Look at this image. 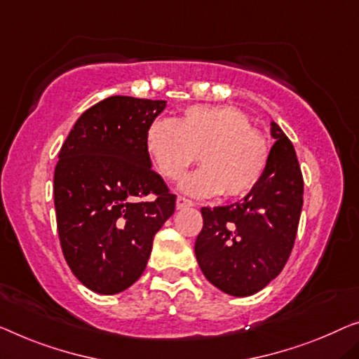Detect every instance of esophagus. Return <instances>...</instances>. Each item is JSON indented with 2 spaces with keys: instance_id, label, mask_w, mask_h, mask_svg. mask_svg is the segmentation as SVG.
<instances>
[{
  "instance_id": "obj_1",
  "label": "esophagus",
  "mask_w": 359,
  "mask_h": 359,
  "mask_svg": "<svg viewBox=\"0 0 359 359\" xmlns=\"http://www.w3.org/2000/svg\"><path fill=\"white\" fill-rule=\"evenodd\" d=\"M175 206H177V210H184V208L194 206V203H191V201L189 200V198L177 196V201H175Z\"/></svg>"
}]
</instances>
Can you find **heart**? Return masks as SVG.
I'll list each match as a JSON object with an SVG mask.
<instances>
[{
    "label": "heart",
    "instance_id": "obj_1",
    "mask_svg": "<svg viewBox=\"0 0 359 359\" xmlns=\"http://www.w3.org/2000/svg\"><path fill=\"white\" fill-rule=\"evenodd\" d=\"M147 151L154 169L169 180H179L198 154L203 168L180 185L195 196L248 194L269 161L263 133L233 106L196 104L172 121H154L147 132Z\"/></svg>",
    "mask_w": 359,
    "mask_h": 359
}]
</instances>
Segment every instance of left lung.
Segmentation results:
<instances>
[{
  "instance_id": "obj_1",
  "label": "left lung",
  "mask_w": 359,
  "mask_h": 359,
  "mask_svg": "<svg viewBox=\"0 0 359 359\" xmlns=\"http://www.w3.org/2000/svg\"><path fill=\"white\" fill-rule=\"evenodd\" d=\"M276 143L264 174L233 205L201 208L195 256L208 280L232 297H250L280 274L295 243L303 175L295 148L271 122Z\"/></svg>"
}]
</instances>
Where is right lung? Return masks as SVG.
<instances>
[{
  "label": "right lung",
  "mask_w": 359,
  "mask_h": 359,
  "mask_svg": "<svg viewBox=\"0 0 359 359\" xmlns=\"http://www.w3.org/2000/svg\"><path fill=\"white\" fill-rule=\"evenodd\" d=\"M168 101L109 96L79 117L55 169L61 248L74 276L116 295L145 271L153 238L175 210L151 169L147 132ZM153 193L155 200L140 202Z\"/></svg>",
  "instance_id": "1"
}]
</instances>
